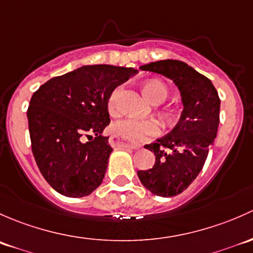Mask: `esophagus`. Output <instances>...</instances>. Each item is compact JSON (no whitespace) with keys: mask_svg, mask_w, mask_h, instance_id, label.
<instances>
[{"mask_svg":"<svg viewBox=\"0 0 253 253\" xmlns=\"http://www.w3.org/2000/svg\"><path fill=\"white\" fill-rule=\"evenodd\" d=\"M112 146H116V147H126V148H131V150H139L141 147V145L137 144H126V142L122 141L121 139H116V137H111L109 140Z\"/></svg>","mask_w":253,"mask_h":253,"instance_id":"1","label":"esophagus"}]
</instances>
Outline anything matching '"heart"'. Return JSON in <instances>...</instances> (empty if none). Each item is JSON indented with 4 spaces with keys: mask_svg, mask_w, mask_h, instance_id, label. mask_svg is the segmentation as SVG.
<instances>
[{
    "mask_svg": "<svg viewBox=\"0 0 253 253\" xmlns=\"http://www.w3.org/2000/svg\"><path fill=\"white\" fill-rule=\"evenodd\" d=\"M122 91H123L122 86H118L109 95L107 107L111 114H118L121 111ZM144 91L153 103H162L168 96V88L161 80H147L144 84ZM112 131L117 136H121L129 141L141 142L150 137L157 136L161 129L157 122L152 119H137L129 117L114 123Z\"/></svg>",
    "mask_w": 253,
    "mask_h": 253,
    "instance_id": "heart-1",
    "label": "heart"
}]
</instances>
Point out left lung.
<instances>
[{
	"mask_svg": "<svg viewBox=\"0 0 253 253\" xmlns=\"http://www.w3.org/2000/svg\"><path fill=\"white\" fill-rule=\"evenodd\" d=\"M140 69L165 75L180 91L184 109L178 124L168 135L145 145L155 153L156 162L151 169L137 171L141 184L153 195L176 196L204 168L210 146L217 136L219 96L208 78L181 61L152 62Z\"/></svg>",
	"mask_w": 253,
	"mask_h": 253,
	"instance_id": "1",
	"label": "left lung"
}]
</instances>
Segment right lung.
<instances>
[{"mask_svg": "<svg viewBox=\"0 0 253 253\" xmlns=\"http://www.w3.org/2000/svg\"><path fill=\"white\" fill-rule=\"evenodd\" d=\"M136 73L108 64L83 66L52 78L33 93L27 112L31 150L57 192L84 197L102 183L113 151L108 137L102 136L111 122L108 97Z\"/></svg>", "mask_w": 253, "mask_h": 253, "instance_id": "obj_1", "label": "right lung"}]
</instances>
